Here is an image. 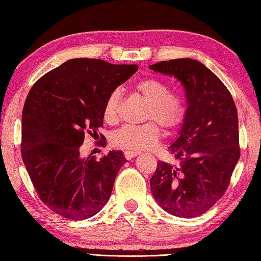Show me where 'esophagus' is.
I'll use <instances>...</instances> for the list:
<instances>
[{"label": "esophagus", "mask_w": 261, "mask_h": 261, "mask_svg": "<svg viewBox=\"0 0 261 261\" xmlns=\"http://www.w3.org/2000/svg\"><path fill=\"white\" fill-rule=\"evenodd\" d=\"M138 155H139V151H124V157L126 160H131Z\"/></svg>", "instance_id": "obj_1"}]
</instances>
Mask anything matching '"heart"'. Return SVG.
Wrapping results in <instances>:
<instances>
[{"instance_id":"b5f03b06","label":"heart","mask_w":261,"mask_h":261,"mask_svg":"<svg viewBox=\"0 0 261 261\" xmlns=\"http://www.w3.org/2000/svg\"><path fill=\"white\" fill-rule=\"evenodd\" d=\"M136 90L149 104L144 116V120L149 122L121 127L112 135L111 142L121 149L140 151L150 149L160 141L162 132L158 124L168 134L180 129L187 117V105L181 97L172 95L168 85L160 79L145 78L138 81ZM121 100L120 89H114L107 96L103 111L107 123L114 124L119 121Z\"/></svg>"}]
</instances>
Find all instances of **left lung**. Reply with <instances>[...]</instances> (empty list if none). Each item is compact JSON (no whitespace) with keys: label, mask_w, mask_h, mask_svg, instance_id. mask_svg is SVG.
I'll return each instance as SVG.
<instances>
[{"label":"left lung","mask_w":261,"mask_h":261,"mask_svg":"<svg viewBox=\"0 0 261 261\" xmlns=\"http://www.w3.org/2000/svg\"><path fill=\"white\" fill-rule=\"evenodd\" d=\"M149 68L180 81L188 103L178 138L168 147L177 165L158 162L150 189L177 217H197L226 192L240 158L236 103L226 86L199 61H162Z\"/></svg>","instance_id":"left-lung-1"}]
</instances>
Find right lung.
I'll return each instance as SVG.
<instances>
[{
  "label": "right lung",
  "mask_w": 261,
  "mask_h": 261,
  "mask_svg": "<svg viewBox=\"0 0 261 261\" xmlns=\"http://www.w3.org/2000/svg\"><path fill=\"white\" fill-rule=\"evenodd\" d=\"M137 70L136 64L72 59L30 89L22 111L21 157L40 200L58 215L83 221L109 201L125 163L123 152L96 160L81 156L80 147L86 135L98 136L107 96Z\"/></svg>",
  "instance_id": "right-lung-1"
}]
</instances>
